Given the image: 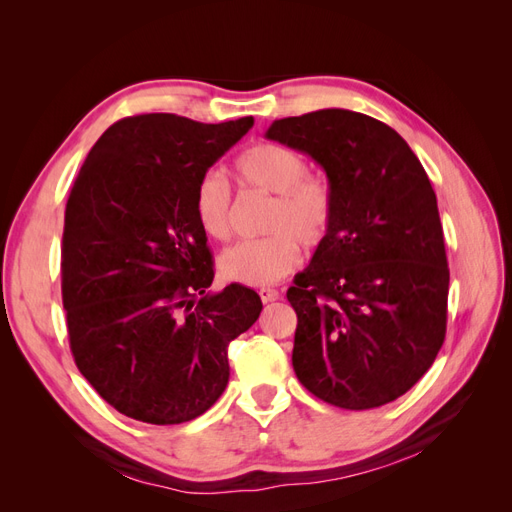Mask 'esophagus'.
<instances>
[{"mask_svg":"<svg viewBox=\"0 0 512 512\" xmlns=\"http://www.w3.org/2000/svg\"><path fill=\"white\" fill-rule=\"evenodd\" d=\"M258 294H260V301L262 303H271V301H275L277 297H280V292H277L275 288H267V286L260 288Z\"/></svg>","mask_w":512,"mask_h":512,"instance_id":"34e87169","label":"esophagus"}]
</instances>
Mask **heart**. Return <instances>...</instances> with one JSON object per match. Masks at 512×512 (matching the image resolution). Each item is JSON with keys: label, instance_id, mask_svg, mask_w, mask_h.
Returning a JSON list of instances; mask_svg holds the SVG:
<instances>
[{"label": "heart", "instance_id": "b5f03b06", "mask_svg": "<svg viewBox=\"0 0 512 512\" xmlns=\"http://www.w3.org/2000/svg\"><path fill=\"white\" fill-rule=\"evenodd\" d=\"M245 188L273 194L265 218L267 237L228 247L218 269L228 282L269 286L301 265L299 243L316 250L335 222V190L329 179L307 173L301 153L277 143H258L237 158ZM194 215L205 235L228 241L235 232V203L220 170H205L194 188Z\"/></svg>", "mask_w": 512, "mask_h": 512}]
</instances>
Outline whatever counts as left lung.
Segmentation results:
<instances>
[{
	"label": "left lung",
	"instance_id": "8db88e82",
	"mask_svg": "<svg viewBox=\"0 0 512 512\" xmlns=\"http://www.w3.org/2000/svg\"><path fill=\"white\" fill-rule=\"evenodd\" d=\"M267 138L314 158L337 203L329 239L286 294L294 374L337 408L389 404L446 335L451 273L425 168L393 128L344 108L277 119Z\"/></svg>",
	"mask_w": 512,
	"mask_h": 512
}]
</instances>
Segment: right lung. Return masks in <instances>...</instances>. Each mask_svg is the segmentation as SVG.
Masks as SVG:
<instances>
[{
    "label": "right lung",
    "instance_id": "obj_1",
    "mask_svg": "<svg viewBox=\"0 0 512 512\" xmlns=\"http://www.w3.org/2000/svg\"><path fill=\"white\" fill-rule=\"evenodd\" d=\"M254 126L173 113L119 119L76 177L61 241L74 363L117 412L179 425L224 393L228 344L260 316L241 284L209 294L213 260L194 188Z\"/></svg>",
    "mask_w": 512,
    "mask_h": 512
}]
</instances>
